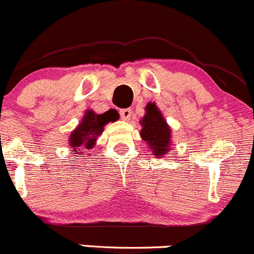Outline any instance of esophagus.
I'll use <instances>...</instances> for the list:
<instances>
[{
	"label": "esophagus",
	"instance_id": "obj_1",
	"mask_svg": "<svg viewBox=\"0 0 254 254\" xmlns=\"http://www.w3.org/2000/svg\"><path fill=\"white\" fill-rule=\"evenodd\" d=\"M120 115H121V119L125 120V121H129L130 115H132V111L129 109H124L120 111Z\"/></svg>",
	"mask_w": 254,
	"mask_h": 254
}]
</instances>
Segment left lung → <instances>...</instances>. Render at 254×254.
Here are the masks:
<instances>
[{
    "instance_id": "8db88e82",
    "label": "left lung",
    "mask_w": 254,
    "mask_h": 254,
    "mask_svg": "<svg viewBox=\"0 0 254 254\" xmlns=\"http://www.w3.org/2000/svg\"><path fill=\"white\" fill-rule=\"evenodd\" d=\"M140 137L148 143L153 154L158 158L167 154L169 150L172 130L154 102H149L145 106V115L140 120Z\"/></svg>"
}]
</instances>
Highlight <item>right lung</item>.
Listing matches in <instances>:
<instances>
[{
    "mask_svg": "<svg viewBox=\"0 0 254 254\" xmlns=\"http://www.w3.org/2000/svg\"><path fill=\"white\" fill-rule=\"evenodd\" d=\"M115 120H116L115 114L111 110L101 115L95 114L92 110H87L79 126L70 134L69 140L72 154H79L81 153V150L87 152L89 149L94 148L96 144L97 137L104 132V127L110 121H115Z\"/></svg>",
    "mask_w": 254,
    "mask_h": 254,
    "instance_id": "right-lung-1",
    "label": "right lung"
}]
</instances>
